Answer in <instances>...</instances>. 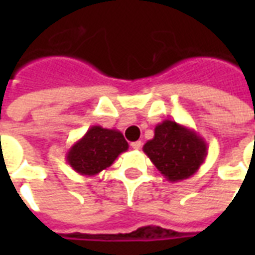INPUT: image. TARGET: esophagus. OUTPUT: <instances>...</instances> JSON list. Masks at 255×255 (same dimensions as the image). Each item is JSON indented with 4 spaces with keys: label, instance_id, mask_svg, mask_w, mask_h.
<instances>
[{
    "label": "esophagus",
    "instance_id": "obj_1",
    "mask_svg": "<svg viewBox=\"0 0 255 255\" xmlns=\"http://www.w3.org/2000/svg\"><path fill=\"white\" fill-rule=\"evenodd\" d=\"M131 147H132V149H135V150H139L140 147H142V142H140V140L132 142V143H131Z\"/></svg>",
    "mask_w": 255,
    "mask_h": 255
}]
</instances>
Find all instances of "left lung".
<instances>
[{
    "label": "left lung",
    "mask_w": 255,
    "mask_h": 255,
    "mask_svg": "<svg viewBox=\"0 0 255 255\" xmlns=\"http://www.w3.org/2000/svg\"><path fill=\"white\" fill-rule=\"evenodd\" d=\"M143 151L168 182H180L197 173L208 155V144L194 129L173 120H164L154 128V138Z\"/></svg>",
    "instance_id": "8db88e82"
}]
</instances>
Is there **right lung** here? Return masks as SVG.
Listing matches in <instances>:
<instances>
[{"label": "right lung", "instance_id": "add662e5", "mask_svg": "<svg viewBox=\"0 0 255 255\" xmlns=\"http://www.w3.org/2000/svg\"><path fill=\"white\" fill-rule=\"evenodd\" d=\"M128 143L117 129L93 126L67 153V162L83 176H95L127 151Z\"/></svg>", "mask_w": 255, "mask_h": 255}]
</instances>
